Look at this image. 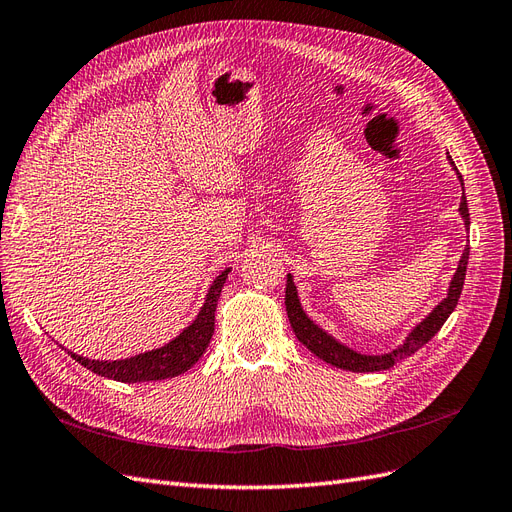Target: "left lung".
<instances>
[{
	"label": "left lung",
	"mask_w": 512,
	"mask_h": 512,
	"mask_svg": "<svg viewBox=\"0 0 512 512\" xmlns=\"http://www.w3.org/2000/svg\"><path fill=\"white\" fill-rule=\"evenodd\" d=\"M448 162H451V166L455 168V173H457V177L461 181V188H463V179L459 175L455 162L451 160V156H448ZM459 215L463 218V224H466V228H470V211H468L466 194H461ZM468 258H470V247L466 245V250H463V254L459 258V265H457L453 280H451V284H448L446 297L436 307H433L431 312L416 324V327H412L404 342H401L397 348H393L391 352L361 354V352H356V350L344 346L342 342H337L333 335H329L327 331L320 329L318 324L303 312L297 286H294L292 275L288 273L286 312H288L290 327H292L294 335H297L299 342L307 350H312L318 356V359H322L324 363L335 365V367L346 369V371H361V374H363V371H384V369L393 367L397 361L408 359L410 354H414L418 348H423L429 342V339L442 329V324L446 322V318L451 316L453 309L457 307L459 294H461V288H463V280H466Z\"/></svg>",
	"instance_id": "obj_1"
}]
</instances>
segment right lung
I'll return each mask as SVG.
<instances>
[{
	"label": "right lung",
	"mask_w": 512,
	"mask_h": 512,
	"mask_svg": "<svg viewBox=\"0 0 512 512\" xmlns=\"http://www.w3.org/2000/svg\"><path fill=\"white\" fill-rule=\"evenodd\" d=\"M228 273L230 269L222 271L218 277H215L213 284L207 290L205 303L200 307L198 316L190 322V327H185L175 339H170V342L164 344L162 348L141 352L136 356H130V359H119V361L85 359V356L70 350L68 354L76 363H81L89 371H94V374L104 376L108 380H117V382L166 380V378H175L183 374V371H188L200 356L205 354L211 342L213 327H215V307H218V299L226 284Z\"/></svg>",
	"instance_id": "add662e5"
}]
</instances>
